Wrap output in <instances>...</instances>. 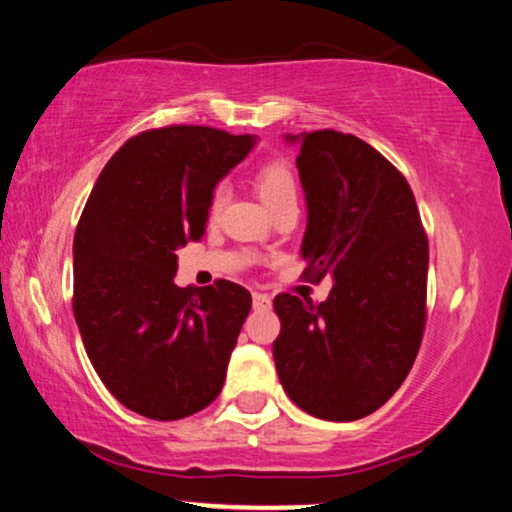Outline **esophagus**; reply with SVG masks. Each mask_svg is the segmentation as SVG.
<instances>
[{
  "label": "esophagus",
  "instance_id": "esophagus-1",
  "mask_svg": "<svg viewBox=\"0 0 512 512\" xmlns=\"http://www.w3.org/2000/svg\"><path fill=\"white\" fill-rule=\"evenodd\" d=\"M253 306L255 308H269L271 306V297L264 292H253Z\"/></svg>",
  "mask_w": 512,
  "mask_h": 512
}]
</instances>
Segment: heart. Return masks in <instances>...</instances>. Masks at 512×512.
Returning <instances> with one entry per match:
<instances>
[{
    "label": "heart",
    "mask_w": 512,
    "mask_h": 512,
    "mask_svg": "<svg viewBox=\"0 0 512 512\" xmlns=\"http://www.w3.org/2000/svg\"><path fill=\"white\" fill-rule=\"evenodd\" d=\"M257 192L269 208L285 204V201H297V181H294L292 169L280 162L266 164L257 176ZM222 201H225V192L218 190L211 201V215L220 211Z\"/></svg>",
    "instance_id": "heart-1"
}]
</instances>
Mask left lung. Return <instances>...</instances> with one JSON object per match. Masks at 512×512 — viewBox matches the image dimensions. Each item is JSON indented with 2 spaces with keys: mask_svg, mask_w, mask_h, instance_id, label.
<instances>
[{
  "mask_svg": "<svg viewBox=\"0 0 512 512\" xmlns=\"http://www.w3.org/2000/svg\"><path fill=\"white\" fill-rule=\"evenodd\" d=\"M306 197V276H331L315 306L278 294L273 362L292 403L329 422L371 415L399 390L424 331L429 246L413 192L352 134H285Z\"/></svg>",
  "mask_w": 512,
  "mask_h": 512,
  "instance_id": "8db88e82",
  "label": "left lung"
}]
</instances>
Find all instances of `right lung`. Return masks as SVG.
<instances>
[{
    "mask_svg": "<svg viewBox=\"0 0 512 512\" xmlns=\"http://www.w3.org/2000/svg\"><path fill=\"white\" fill-rule=\"evenodd\" d=\"M257 139L213 127L150 129L115 153L74 236V318L122 406L181 420L215 401L253 299L218 280L178 287L176 250L201 241L213 190Z\"/></svg>",
    "mask_w": 512,
    "mask_h": 512,
    "instance_id": "add662e5",
    "label": "right lung"
}]
</instances>
